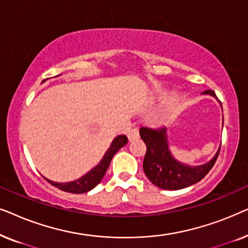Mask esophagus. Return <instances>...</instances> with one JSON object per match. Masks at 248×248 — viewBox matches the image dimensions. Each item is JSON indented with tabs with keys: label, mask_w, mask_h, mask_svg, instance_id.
<instances>
[{
	"label": "esophagus",
	"mask_w": 248,
	"mask_h": 248,
	"mask_svg": "<svg viewBox=\"0 0 248 248\" xmlns=\"http://www.w3.org/2000/svg\"><path fill=\"white\" fill-rule=\"evenodd\" d=\"M127 137H128V140L130 141H134V140H137V139H139V130L137 127H134V128H132V130H130V132H128V134H127Z\"/></svg>",
	"instance_id": "1"
}]
</instances>
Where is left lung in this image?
<instances>
[{
    "label": "left lung",
    "mask_w": 248,
    "mask_h": 248,
    "mask_svg": "<svg viewBox=\"0 0 248 248\" xmlns=\"http://www.w3.org/2000/svg\"><path fill=\"white\" fill-rule=\"evenodd\" d=\"M203 93L217 97L213 90H205ZM140 137L147 145L143 160L145 175L152 184L164 189H181L200 182L211 170L220 152L219 149L208 164L189 167L172 158L168 150L166 127L142 126Z\"/></svg>",
    "instance_id": "obj_1"
}]
</instances>
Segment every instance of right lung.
I'll use <instances>...</instances> for the list:
<instances>
[{"instance_id": "add662e5", "label": "right lung", "mask_w": 248, "mask_h": 248, "mask_svg": "<svg viewBox=\"0 0 248 248\" xmlns=\"http://www.w3.org/2000/svg\"><path fill=\"white\" fill-rule=\"evenodd\" d=\"M127 141L128 140L126 135H118V137L113 141V143H111L109 149H108L106 154H105L104 158L101 159L99 164H98L93 169H91L88 174L82 176V177L79 179H77V181L70 183H55L49 181V179H45L49 183V184L55 186V187L61 189V191L74 193V194H81V193L89 192L90 189L96 187V186L101 182V179H103L105 174H106L108 167H109V164L111 159L114 157V155L116 154L122 147H124V145L127 143Z\"/></svg>"}]
</instances>
